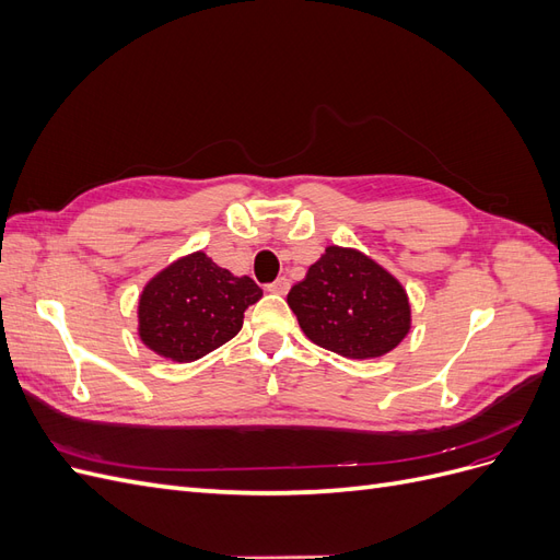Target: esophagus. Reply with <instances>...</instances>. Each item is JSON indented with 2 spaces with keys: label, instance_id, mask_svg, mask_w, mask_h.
Instances as JSON below:
<instances>
[{
  "label": "esophagus",
  "instance_id": "obj_1",
  "mask_svg": "<svg viewBox=\"0 0 560 560\" xmlns=\"http://www.w3.org/2000/svg\"><path fill=\"white\" fill-rule=\"evenodd\" d=\"M287 290H290V280L287 278H278L276 282L268 284V292H273V294H287Z\"/></svg>",
  "mask_w": 560,
  "mask_h": 560
}]
</instances>
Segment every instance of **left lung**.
<instances>
[{"label": "left lung", "mask_w": 560, "mask_h": 560, "mask_svg": "<svg viewBox=\"0 0 560 560\" xmlns=\"http://www.w3.org/2000/svg\"><path fill=\"white\" fill-rule=\"evenodd\" d=\"M287 303L315 346L348 360L383 358L411 329V303L401 282L352 247L329 245Z\"/></svg>", "instance_id": "1"}]
</instances>
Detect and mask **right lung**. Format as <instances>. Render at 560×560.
Returning <instances> with one entry per match:
<instances>
[{
    "label": "right lung",
    "mask_w": 560,
    "mask_h": 560,
    "mask_svg": "<svg viewBox=\"0 0 560 560\" xmlns=\"http://www.w3.org/2000/svg\"><path fill=\"white\" fill-rule=\"evenodd\" d=\"M252 278L233 276L194 252L151 278L138 303L140 341L173 362H194L241 331L247 306L261 299Z\"/></svg>",
    "instance_id": "1"
}]
</instances>
